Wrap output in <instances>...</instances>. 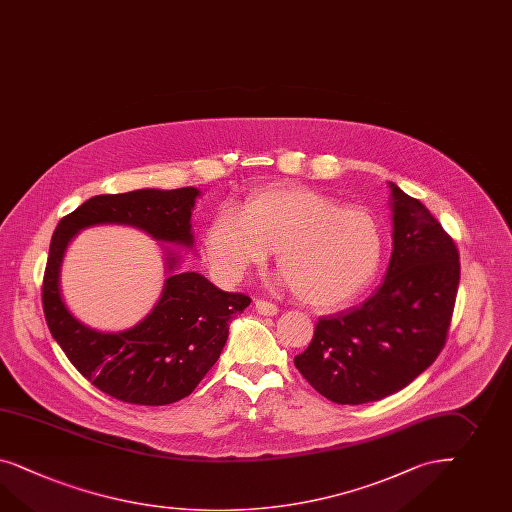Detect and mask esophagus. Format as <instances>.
I'll return each instance as SVG.
<instances>
[{
	"label": "esophagus",
	"instance_id": "obj_1",
	"mask_svg": "<svg viewBox=\"0 0 512 512\" xmlns=\"http://www.w3.org/2000/svg\"><path fill=\"white\" fill-rule=\"evenodd\" d=\"M253 307H255V311H257L259 315H264V317H274V315L279 313L277 305L270 304V302H264V300H255V302H253Z\"/></svg>",
	"mask_w": 512,
	"mask_h": 512
}]
</instances>
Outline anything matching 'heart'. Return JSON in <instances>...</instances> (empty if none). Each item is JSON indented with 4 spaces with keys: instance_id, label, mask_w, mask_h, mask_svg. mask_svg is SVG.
Segmentation results:
<instances>
[{
    "instance_id": "b5f03b06",
    "label": "heart",
    "mask_w": 512,
    "mask_h": 512,
    "mask_svg": "<svg viewBox=\"0 0 512 512\" xmlns=\"http://www.w3.org/2000/svg\"><path fill=\"white\" fill-rule=\"evenodd\" d=\"M203 248L223 283H238L276 251L279 285L317 309L354 300L373 281L384 253L382 227L363 208H343L317 190L281 184L223 208L208 223Z\"/></svg>"
}]
</instances>
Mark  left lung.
<instances>
[{
  "label": "left lung",
  "instance_id": "1",
  "mask_svg": "<svg viewBox=\"0 0 512 512\" xmlns=\"http://www.w3.org/2000/svg\"><path fill=\"white\" fill-rule=\"evenodd\" d=\"M393 251L371 298L317 322L294 365L320 395L365 404L408 386L445 345L460 281L453 238L421 201L389 182Z\"/></svg>",
  "mask_w": 512,
  "mask_h": 512
}]
</instances>
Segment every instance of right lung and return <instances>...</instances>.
I'll list each match as a JSON object with an SVG mask.
<instances>
[{"label":"right lung","mask_w":512,"mask_h":512,"mask_svg":"<svg viewBox=\"0 0 512 512\" xmlns=\"http://www.w3.org/2000/svg\"><path fill=\"white\" fill-rule=\"evenodd\" d=\"M199 195L194 186L97 195L59 221L52 236L42 285L50 333L93 386L119 401L164 406L188 397L220 358L231 320L251 304L248 296L221 291L197 272H182V255L164 246L195 253L192 212ZM95 224L134 226L160 241L165 255L168 277L159 302L121 333L87 327L60 291V266L71 238Z\"/></svg>","instance_id":"1"}]
</instances>
